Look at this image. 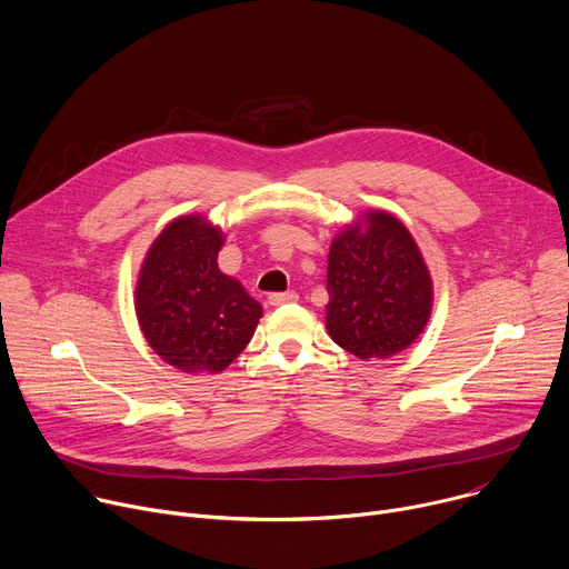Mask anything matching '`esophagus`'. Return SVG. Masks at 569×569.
Instances as JSON below:
<instances>
[{"mask_svg": "<svg viewBox=\"0 0 569 569\" xmlns=\"http://www.w3.org/2000/svg\"><path fill=\"white\" fill-rule=\"evenodd\" d=\"M268 301H270L272 306L292 303V301H297V292H274V295H270V297H268Z\"/></svg>", "mask_w": 569, "mask_h": 569, "instance_id": "obj_1", "label": "esophagus"}]
</instances>
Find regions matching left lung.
Returning <instances> with one entry per match:
<instances>
[{
  "mask_svg": "<svg viewBox=\"0 0 569 569\" xmlns=\"http://www.w3.org/2000/svg\"><path fill=\"white\" fill-rule=\"evenodd\" d=\"M327 290V331L360 360L408 349L428 327L435 301L415 236L382 209L365 211L333 238Z\"/></svg>",
  "mask_w": 569,
  "mask_h": 569,
  "instance_id": "8db88e82",
  "label": "left lung"
}]
</instances>
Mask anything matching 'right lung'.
<instances>
[{
  "label": "right lung",
  "mask_w": 569,
  "mask_h": 569,
  "mask_svg": "<svg viewBox=\"0 0 569 569\" xmlns=\"http://www.w3.org/2000/svg\"><path fill=\"white\" fill-rule=\"evenodd\" d=\"M224 233L207 216L171 220L152 240L134 288L148 347L182 373L224 371L252 340L263 306L218 268Z\"/></svg>",
  "instance_id": "obj_1"
}]
</instances>
